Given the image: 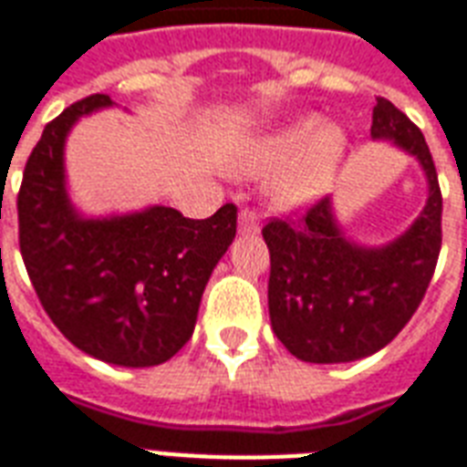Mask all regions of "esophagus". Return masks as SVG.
I'll use <instances>...</instances> for the list:
<instances>
[{"label":"esophagus","instance_id":"esophagus-1","mask_svg":"<svg viewBox=\"0 0 467 467\" xmlns=\"http://www.w3.org/2000/svg\"><path fill=\"white\" fill-rule=\"evenodd\" d=\"M259 233V215L254 211H244L240 213V234H256Z\"/></svg>","mask_w":467,"mask_h":467}]
</instances>
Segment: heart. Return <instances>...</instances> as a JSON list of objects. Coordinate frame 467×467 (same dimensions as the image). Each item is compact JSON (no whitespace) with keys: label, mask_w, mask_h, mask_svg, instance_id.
Instances as JSON below:
<instances>
[{"label":"heart","mask_w":467,"mask_h":467,"mask_svg":"<svg viewBox=\"0 0 467 467\" xmlns=\"http://www.w3.org/2000/svg\"><path fill=\"white\" fill-rule=\"evenodd\" d=\"M344 130L306 116L264 135L240 157L242 174L276 171L269 183L271 198L281 208H306L334 189L347 160Z\"/></svg>","instance_id":"obj_1"}]
</instances>
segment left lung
Returning a JSON list of instances; mask_svg holds the SVG:
<instances>
[{"mask_svg":"<svg viewBox=\"0 0 467 467\" xmlns=\"http://www.w3.org/2000/svg\"><path fill=\"white\" fill-rule=\"evenodd\" d=\"M373 140L392 142L420 161L429 196L412 225L385 244L351 240L332 198L306 215L271 220L269 317L296 358L348 363L388 347L410 322L434 276L441 252V189L424 135L388 99L373 106Z\"/></svg>","mask_w":467,"mask_h":467,"instance_id":"8db88e82","label":"left lung"}]
</instances>
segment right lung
I'll use <instances>...</instances> for the list:
<instances>
[{"instance_id": "1", "label": "right lung", "mask_w": 467, "mask_h": 467, "mask_svg": "<svg viewBox=\"0 0 467 467\" xmlns=\"http://www.w3.org/2000/svg\"><path fill=\"white\" fill-rule=\"evenodd\" d=\"M116 106L94 94L50 120L26 161L18 244L55 327L99 361L150 368L191 339L205 284L237 233V208L205 220L167 205L84 215L69 198L65 145L77 120Z\"/></svg>"}]
</instances>
